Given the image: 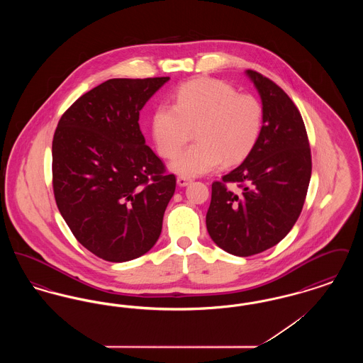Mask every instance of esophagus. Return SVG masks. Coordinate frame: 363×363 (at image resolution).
Wrapping results in <instances>:
<instances>
[{"mask_svg": "<svg viewBox=\"0 0 363 363\" xmlns=\"http://www.w3.org/2000/svg\"><path fill=\"white\" fill-rule=\"evenodd\" d=\"M190 182H191V178L185 177V175H179V177L177 178V184H178L179 186H186V185H189Z\"/></svg>", "mask_w": 363, "mask_h": 363, "instance_id": "1", "label": "esophagus"}]
</instances>
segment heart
Wrapping results in <instances>:
<instances>
[{"label":"heart","mask_w":363,"mask_h":363,"mask_svg":"<svg viewBox=\"0 0 363 363\" xmlns=\"http://www.w3.org/2000/svg\"><path fill=\"white\" fill-rule=\"evenodd\" d=\"M264 129V106L252 94L216 79H196L179 86L174 106L159 104L152 117L157 151L173 157L196 136V143L172 163L175 173L191 177L208 173L223 160L242 162L257 145Z\"/></svg>","instance_id":"obj_1"}]
</instances>
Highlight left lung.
<instances>
[{
  "instance_id": "obj_1",
  "label": "left lung",
  "mask_w": 363,
  "mask_h": 363,
  "mask_svg": "<svg viewBox=\"0 0 363 363\" xmlns=\"http://www.w3.org/2000/svg\"><path fill=\"white\" fill-rule=\"evenodd\" d=\"M264 106V129L241 164L212 184L208 234L227 253L247 257L281 241L303 207L311 175L309 138L290 96L268 77L246 70ZM228 183L239 189L228 190Z\"/></svg>"
}]
</instances>
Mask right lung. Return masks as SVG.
I'll list each match as a JSON object with an SVG mask.
<instances>
[{
    "label": "right lung",
    "mask_w": 363,
    "mask_h": 363,
    "mask_svg": "<svg viewBox=\"0 0 363 363\" xmlns=\"http://www.w3.org/2000/svg\"><path fill=\"white\" fill-rule=\"evenodd\" d=\"M170 77L110 79L62 114L52 138V190L70 231L111 262L155 245L175 175L145 145L140 110Z\"/></svg>",
    "instance_id": "obj_1"
}]
</instances>
